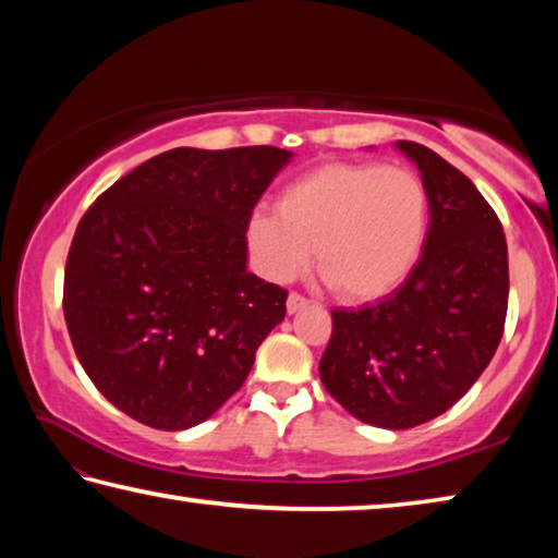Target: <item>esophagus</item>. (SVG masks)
<instances>
[{"label": "esophagus", "instance_id": "34e87169", "mask_svg": "<svg viewBox=\"0 0 558 558\" xmlns=\"http://www.w3.org/2000/svg\"><path fill=\"white\" fill-rule=\"evenodd\" d=\"M304 306H308V301L301 296V294H296V291H291L289 299H287V311H289V314H296V311H301Z\"/></svg>", "mask_w": 558, "mask_h": 558}]
</instances>
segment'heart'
<instances>
[{"label":"heart","instance_id":"obj_1","mask_svg":"<svg viewBox=\"0 0 558 558\" xmlns=\"http://www.w3.org/2000/svg\"><path fill=\"white\" fill-rule=\"evenodd\" d=\"M277 210L250 220L259 269L289 281L316 250L320 277L348 301H373L402 284L428 230L424 181L385 163L318 166L281 191Z\"/></svg>","mask_w":558,"mask_h":558}]
</instances>
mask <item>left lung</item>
I'll list each match as a JSON object with an SVG mask.
<instances>
[{"instance_id": "left-lung-1", "label": "left lung", "mask_w": 558, "mask_h": 558, "mask_svg": "<svg viewBox=\"0 0 558 558\" xmlns=\"http://www.w3.org/2000/svg\"><path fill=\"white\" fill-rule=\"evenodd\" d=\"M428 191L424 252L379 304L333 311L318 373L328 395L365 424L412 428L451 409L500 345L507 242L473 181L436 151L397 142Z\"/></svg>"}]
</instances>
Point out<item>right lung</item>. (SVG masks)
Here are the masks:
<instances>
[{
	"label": "right lung",
	"instance_id": "add662e5",
	"mask_svg": "<svg viewBox=\"0 0 558 558\" xmlns=\"http://www.w3.org/2000/svg\"><path fill=\"white\" fill-rule=\"evenodd\" d=\"M291 156L179 146L114 181L77 222L65 326L87 377L126 416L183 432L244 385L287 316V291L247 271V228Z\"/></svg>",
	"mask_w": 558,
	"mask_h": 558
}]
</instances>
